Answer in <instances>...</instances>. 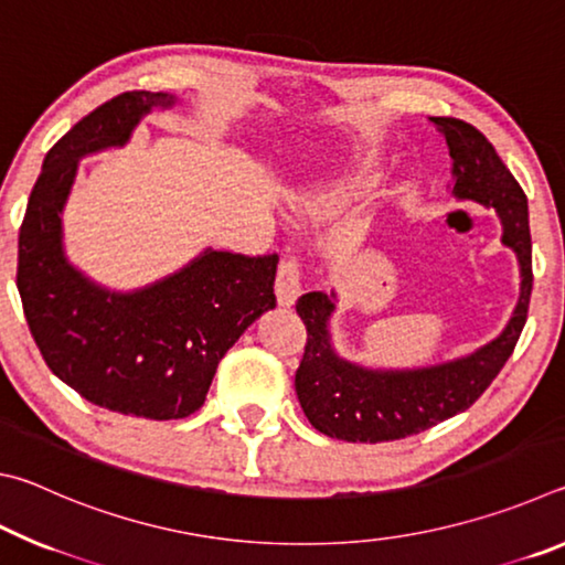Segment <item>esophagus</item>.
<instances>
[{
	"label": "esophagus",
	"instance_id": "obj_1",
	"mask_svg": "<svg viewBox=\"0 0 565 565\" xmlns=\"http://www.w3.org/2000/svg\"><path fill=\"white\" fill-rule=\"evenodd\" d=\"M301 294V262L296 256H286L276 271V299L281 306H291Z\"/></svg>",
	"mask_w": 565,
	"mask_h": 565
}]
</instances>
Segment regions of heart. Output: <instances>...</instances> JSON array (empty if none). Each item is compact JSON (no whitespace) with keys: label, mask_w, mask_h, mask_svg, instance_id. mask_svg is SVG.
Wrapping results in <instances>:
<instances>
[{"label":"heart","mask_w":565,"mask_h":565,"mask_svg":"<svg viewBox=\"0 0 565 565\" xmlns=\"http://www.w3.org/2000/svg\"><path fill=\"white\" fill-rule=\"evenodd\" d=\"M371 184L369 179V171H359V174H353L351 179H347L341 184V189H337V194L331 196V204L333 206H341V204H349L351 199H356L361 191H366Z\"/></svg>","instance_id":"b5f03b06"}]
</instances>
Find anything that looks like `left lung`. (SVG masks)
<instances>
[{"label":"left lung","mask_w":565,"mask_h":565,"mask_svg":"<svg viewBox=\"0 0 565 565\" xmlns=\"http://www.w3.org/2000/svg\"><path fill=\"white\" fill-rule=\"evenodd\" d=\"M454 159V194L495 209L503 222V244L519 254L521 299L499 339L466 359L420 371H366L341 361L329 347L327 319L333 311L323 291L296 301L306 327L303 356L296 369V396L317 431L351 444H381L416 436L473 406L491 386L519 343L529 319L533 289L529 202L519 181L503 164L489 139L471 124L431 117Z\"/></svg>","instance_id":"left-lung-1"}]
</instances>
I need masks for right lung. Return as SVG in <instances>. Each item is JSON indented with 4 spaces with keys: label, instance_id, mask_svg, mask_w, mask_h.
Masks as SVG:
<instances>
[{
    "label": "right lung",
    "instance_id": "obj_1",
    "mask_svg": "<svg viewBox=\"0 0 565 565\" xmlns=\"http://www.w3.org/2000/svg\"><path fill=\"white\" fill-rule=\"evenodd\" d=\"M161 92H124L46 151L19 226L17 289L42 359L76 394L124 416L169 420L202 408L218 361L262 311L274 309L279 254L206 252L151 289L107 294L62 254L60 212L76 159L124 145Z\"/></svg>",
    "mask_w": 565,
    "mask_h": 565
}]
</instances>
